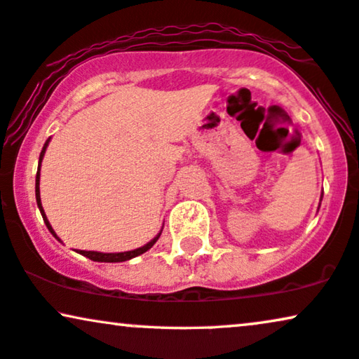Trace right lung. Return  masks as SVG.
<instances>
[{"mask_svg": "<svg viewBox=\"0 0 359 359\" xmlns=\"http://www.w3.org/2000/svg\"><path fill=\"white\" fill-rule=\"evenodd\" d=\"M48 142L49 140H46V144H44L43 151H41V156H39V164L41 161H43V156L44 152H46V147H48ZM36 202H38V207L41 210V215H43V220L44 224H46V226L49 229V232H51L54 237H56V233H54V230L51 229V225H49V222L46 219V213H44L43 210V205H41V197H39V169H38V174H36ZM158 237H161V233L157 235L156 238L151 240L147 245H144V247L140 248H135V250H130V252H122V253H101V252H84V250H79L81 255L88 257L90 258V260L94 262H107V263H114V262H126V260H130V258L137 257V255H142V253H146L149 248H152V245L157 242ZM57 238V237H56Z\"/></svg>", "mask_w": 359, "mask_h": 359, "instance_id": "add662e5", "label": "right lung"}]
</instances>
